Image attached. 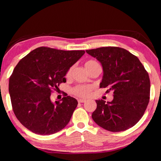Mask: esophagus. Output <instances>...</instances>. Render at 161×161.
I'll return each instance as SVG.
<instances>
[{
	"label": "esophagus",
	"mask_w": 161,
	"mask_h": 161,
	"mask_svg": "<svg viewBox=\"0 0 161 161\" xmlns=\"http://www.w3.org/2000/svg\"><path fill=\"white\" fill-rule=\"evenodd\" d=\"M86 102V100H84V99H79L78 100V102L79 103H83V102Z\"/></svg>",
	"instance_id": "esophagus-1"
}]
</instances>
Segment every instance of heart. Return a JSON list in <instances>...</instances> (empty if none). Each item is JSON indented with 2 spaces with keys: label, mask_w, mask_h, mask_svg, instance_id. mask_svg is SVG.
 I'll use <instances>...</instances> for the list:
<instances>
[{
  "label": "heart",
  "mask_w": 161,
  "mask_h": 161,
  "mask_svg": "<svg viewBox=\"0 0 161 161\" xmlns=\"http://www.w3.org/2000/svg\"><path fill=\"white\" fill-rule=\"evenodd\" d=\"M99 64L93 60H88L86 61L84 64V66L86 70H88L89 68L93 67L95 66H98ZM72 73V68H70L69 70L67 71L66 74V77L69 78L71 75ZM93 86L91 85H77L72 88V93L75 95V96L79 97H83L86 98L88 97L91 95L92 91H93Z\"/></svg>",
  "instance_id": "1"
}]
</instances>
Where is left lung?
Returning a JSON list of instances; mask_svg holds the SVG:
<instances>
[{"mask_svg": "<svg viewBox=\"0 0 161 161\" xmlns=\"http://www.w3.org/2000/svg\"><path fill=\"white\" fill-rule=\"evenodd\" d=\"M86 53L101 63L104 75L100 88L114 92L111 102L96 100L92 114L95 122L106 130L119 132L130 129L141 119L149 102V74L138 58L119 47H102Z\"/></svg>", "mask_w": 161, "mask_h": 161, "instance_id": "left-lung-1", "label": "left lung"}]
</instances>
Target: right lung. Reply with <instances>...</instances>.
<instances>
[{
  "mask_svg": "<svg viewBox=\"0 0 161 161\" xmlns=\"http://www.w3.org/2000/svg\"><path fill=\"white\" fill-rule=\"evenodd\" d=\"M84 53L39 47L19 61L9 77V93L13 111L25 128L50 135L68 125L77 100L65 93L61 102L53 104L50 95L66 82L67 71Z\"/></svg>",
  "mask_w": 161,
  "mask_h": 161,
  "instance_id": "right-lung-1",
  "label": "right lung"
}]
</instances>
